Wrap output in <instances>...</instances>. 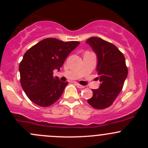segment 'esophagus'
Wrapping results in <instances>:
<instances>
[{"label":"esophagus","instance_id":"34e87169","mask_svg":"<svg viewBox=\"0 0 148 148\" xmlns=\"http://www.w3.org/2000/svg\"><path fill=\"white\" fill-rule=\"evenodd\" d=\"M75 85H76V86H77V87L79 88V89H82V88L84 87V86H82V85L79 84H78V83H75Z\"/></svg>","mask_w":148,"mask_h":148}]
</instances>
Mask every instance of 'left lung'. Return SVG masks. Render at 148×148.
I'll list each match as a JSON object with an SVG mask.
<instances>
[{
	"label": "left lung",
	"instance_id": "8db88e82",
	"mask_svg": "<svg viewBox=\"0 0 148 148\" xmlns=\"http://www.w3.org/2000/svg\"><path fill=\"white\" fill-rule=\"evenodd\" d=\"M86 43L96 53L97 71L100 85L92 89L93 95L87 102L98 110L107 108L122 91L127 77L124 55L114 44L98 37H91Z\"/></svg>",
	"mask_w": 148,
	"mask_h": 148
}]
</instances>
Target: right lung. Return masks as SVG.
Returning a JSON list of instances; mask_svg holds the SVG:
<instances>
[{"mask_svg": "<svg viewBox=\"0 0 148 148\" xmlns=\"http://www.w3.org/2000/svg\"><path fill=\"white\" fill-rule=\"evenodd\" d=\"M79 44V41L64 42L49 38L39 41L25 53L19 64L21 84L31 102L44 107L59 99L68 82L53 77V71H60L68 55Z\"/></svg>", "mask_w": 148, "mask_h": 148, "instance_id": "right-lung-1", "label": "right lung"}]
</instances>
